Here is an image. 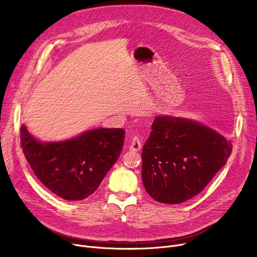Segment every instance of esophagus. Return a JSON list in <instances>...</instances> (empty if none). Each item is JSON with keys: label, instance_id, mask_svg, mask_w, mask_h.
<instances>
[{"label": "esophagus", "instance_id": "1", "mask_svg": "<svg viewBox=\"0 0 257 257\" xmlns=\"http://www.w3.org/2000/svg\"><path fill=\"white\" fill-rule=\"evenodd\" d=\"M142 149V142L138 137H134L132 139L131 145H130V150L134 151V152H138Z\"/></svg>", "mask_w": 257, "mask_h": 257}]
</instances>
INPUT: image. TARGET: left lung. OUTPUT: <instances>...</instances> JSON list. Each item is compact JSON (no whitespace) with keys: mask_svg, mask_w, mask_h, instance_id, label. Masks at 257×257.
Here are the masks:
<instances>
[{"mask_svg":"<svg viewBox=\"0 0 257 257\" xmlns=\"http://www.w3.org/2000/svg\"><path fill=\"white\" fill-rule=\"evenodd\" d=\"M231 151V141L198 120L157 115L143 147L144 186L160 203H182L204 190Z\"/></svg>","mask_w":257,"mask_h":257,"instance_id":"obj_1","label":"left lung"}]
</instances>
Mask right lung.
I'll return each mask as SVG.
<instances>
[{
	"mask_svg": "<svg viewBox=\"0 0 257 257\" xmlns=\"http://www.w3.org/2000/svg\"><path fill=\"white\" fill-rule=\"evenodd\" d=\"M125 130L97 128L70 140L42 142L25 125L21 141L25 157L36 177L55 195L83 200L96 192L123 150Z\"/></svg>",
	"mask_w": 257,
	"mask_h": 257,
	"instance_id": "1",
	"label": "right lung"
}]
</instances>
